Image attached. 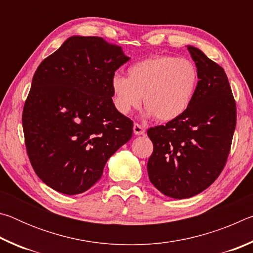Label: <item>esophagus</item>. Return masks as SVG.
Returning <instances> with one entry per match:
<instances>
[{"label":"esophagus","instance_id":"1","mask_svg":"<svg viewBox=\"0 0 253 253\" xmlns=\"http://www.w3.org/2000/svg\"><path fill=\"white\" fill-rule=\"evenodd\" d=\"M132 129H134V134L135 135H144L145 134V129L142 125H139L138 123H135L134 124V127H132Z\"/></svg>","mask_w":253,"mask_h":253}]
</instances>
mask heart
Masks as SVG:
<instances>
[{
	"label": "heart",
	"mask_w": 253,
	"mask_h": 253,
	"mask_svg": "<svg viewBox=\"0 0 253 253\" xmlns=\"http://www.w3.org/2000/svg\"><path fill=\"white\" fill-rule=\"evenodd\" d=\"M199 84L198 68L191 60L175 55H155L130 66L127 78L111 80L114 105L127 115L143 105L158 122H172L185 113Z\"/></svg>",
	"instance_id": "heart-1"
}]
</instances>
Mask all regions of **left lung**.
Instances as JSON below:
<instances>
[{
    "instance_id": "8db88e82",
    "label": "left lung",
    "mask_w": 253,
    "mask_h": 253,
    "mask_svg": "<svg viewBox=\"0 0 253 253\" xmlns=\"http://www.w3.org/2000/svg\"><path fill=\"white\" fill-rule=\"evenodd\" d=\"M187 50L199 71L193 100L182 116L147 130L153 143L149 179L174 199L199 194L219 177L237 125V105L223 68L198 48Z\"/></svg>"
}]
</instances>
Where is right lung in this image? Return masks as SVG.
Returning a JSON list of instances; mask_svg holds the SVG:
<instances>
[{"instance_id":"1","label":"right lung","mask_w":253,"mask_h":253,"mask_svg":"<svg viewBox=\"0 0 253 253\" xmlns=\"http://www.w3.org/2000/svg\"><path fill=\"white\" fill-rule=\"evenodd\" d=\"M129 58L98 37H71L34 72L24 102L25 148L34 172L60 193H84L131 138L115 107L111 80Z\"/></svg>"}]
</instances>
